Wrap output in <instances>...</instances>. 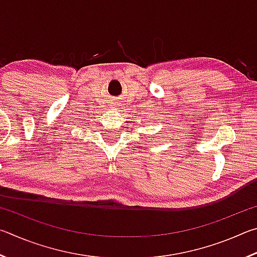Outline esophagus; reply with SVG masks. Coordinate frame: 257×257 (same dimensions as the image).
<instances>
[{
  "mask_svg": "<svg viewBox=\"0 0 257 257\" xmlns=\"http://www.w3.org/2000/svg\"><path fill=\"white\" fill-rule=\"evenodd\" d=\"M113 105H118V102H113Z\"/></svg>",
  "mask_w": 257,
  "mask_h": 257,
  "instance_id": "obj_1",
  "label": "esophagus"
}]
</instances>
